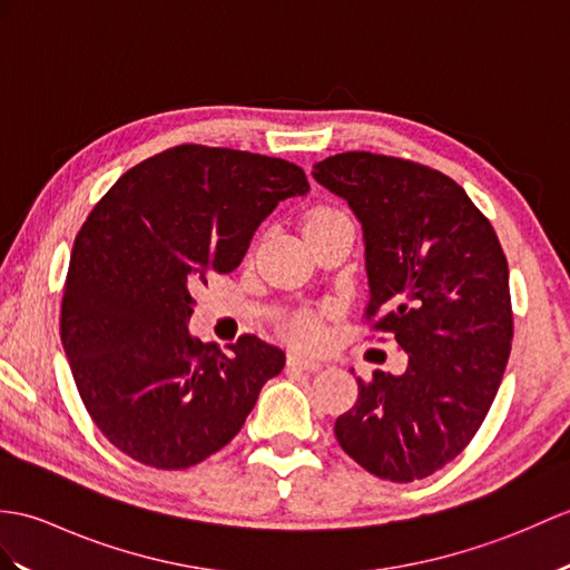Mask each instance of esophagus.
I'll return each instance as SVG.
<instances>
[{"label": "esophagus", "mask_w": 570, "mask_h": 570, "mask_svg": "<svg viewBox=\"0 0 570 570\" xmlns=\"http://www.w3.org/2000/svg\"><path fill=\"white\" fill-rule=\"evenodd\" d=\"M288 366L291 368H298V372H317L323 364L317 360H311V356H303V354H288Z\"/></svg>", "instance_id": "obj_1"}]
</instances>
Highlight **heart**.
Returning <instances> with one entry per match:
<instances>
[{"label": "heart", "instance_id": "obj_1", "mask_svg": "<svg viewBox=\"0 0 570 570\" xmlns=\"http://www.w3.org/2000/svg\"><path fill=\"white\" fill-rule=\"evenodd\" d=\"M340 210H315V214L311 216V220H321V218H330V216H337ZM294 337L298 342H303V345H313V342L321 340V327H317L311 317H298V321L294 323Z\"/></svg>", "mask_w": 570, "mask_h": 570}]
</instances>
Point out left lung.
<instances>
[{"instance_id":"left-lung-1","label":"left lung","mask_w":570,"mask_h":570,"mask_svg":"<svg viewBox=\"0 0 570 570\" xmlns=\"http://www.w3.org/2000/svg\"><path fill=\"white\" fill-rule=\"evenodd\" d=\"M313 179L347 202L364 235L366 317L407 354L401 376L356 379L335 422L368 473L410 483L442 469L479 432L512 340L508 259L493 225L442 171L399 157L342 153Z\"/></svg>"}]
</instances>
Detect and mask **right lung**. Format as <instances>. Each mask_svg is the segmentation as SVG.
<instances>
[{"label":"right lung","mask_w":570,"mask_h":570,"mask_svg":"<svg viewBox=\"0 0 570 570\" xmlns=\"http://www.w3.org/2000/svg\"><path fill=\"white\" fill-rule=\"evenodd\" d=\"M311 191L279 157L179 145L128 169L75 237L60 337L77 391L114 446L189 469L240 432L286 354L243 335L230 354L191 337V291L243 262L286 198Z\"/></svg>","instance_id":"1"}]
</instances>
